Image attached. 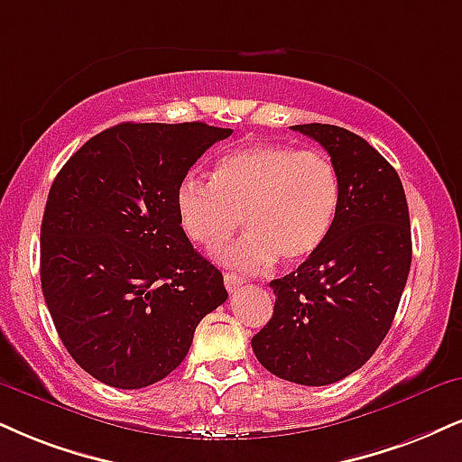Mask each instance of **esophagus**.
Masks as SVG:
<instances>
[{
	"label": "esophagus",
	"instance_id": "34e87169",
	"mask_svg": "<svg viewBox=\"0 0 462 462\" xmlns=\"http://www.w3.org/2000/svg\"><path fill=\"white\" fill-rule=\"evenodd\" d=\"M224 284H226V288H227V292H235L236 288H241L243 277H238L236 273H226V275H224Z\"/></svg>",
	"mask_w": 462,
	"mask_h": 462
}]
</instances>
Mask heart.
<instances>
[{"label": "heart", "instance_id": "1", "mask_svg": "<svg viewBox=\"0 0 462 462\" xmlns=\"http://www.w3.org/2000/svg\"><path fill=\"white\" fill-rule=\"evenodd\" d=\"M340 207V176L319 150L252 143L226 154L213 180L182 178L176 215L182 232L204 249H217L236 232L247 235L219 254L226 266L258 273L282 260L303 263L329 236Z\"/></svg>", "mask_w": 462, "mask_h": 462}]
</instances>
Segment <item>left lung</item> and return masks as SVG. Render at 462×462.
<instances>
[{"instance_id": "1", "label": "left lung", "mask_w": 462, "mask_h": 462, "mask_svg": "<svg viewBox=\"0 0 462 462\" xmlns=\"http://www.w3.org/2000/svg\"><path fill=\"white\" fill-rule=\"evenodd\" d=\"M329 152L340 207L325 243L271 282L273 316L252 337L260 364L299 385L353 374L385 340L411 269V221L398 171L364 137L333 125H297Z\"/></svg>"}]
</instances>
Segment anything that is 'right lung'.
<instances>
[{
	"mask_svg": "<svg viewBox=\"0 0 462 462\" xmlns=\"http://www.w3.org/2000/svg\"><path fill=\"white\" fill-rule=\"evenodd\" d=\"M230 135L204 122H122L55 176L41 227L44 303L70 357L105 385L165 379L227 299L224 275L182 232L176 189Z\"/></svg>",
	"mask_w": 462,
	"mask_h": 462,
	"instance_id": "1",
	"label": "right lung"
}]
</instances>
